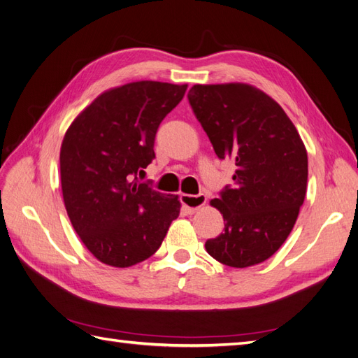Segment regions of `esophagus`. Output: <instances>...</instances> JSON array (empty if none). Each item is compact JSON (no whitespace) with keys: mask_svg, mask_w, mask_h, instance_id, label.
I'll return each instance as SVG.
<instances>
[{"mask_svg":"<svg viewBox=\"0 0 358 358\" xmlns=\"http://www.w3.org/2000/svg\"><path fill=\"white\" fill-rule=\"evenodd\" d=\"M208 201L204 194H199V196H191V194H183L182 196V204L185 206V209L188 210V213H196L200 208Z\"/></svg>","mask_w":358,"mask_h":358,"instance_id":"34e87169","label":"esophagus"}]
</instances>
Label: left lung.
<instances>
[{
    "label": "left lung",
    "mask_w": 358,
    "mask_h": 358,
    "mask_svg": "<svg viewBox=\"0 0 358 358\" xmlns=\"http://www.w3.org/2000/svg\"><path fill=\"white\" fill-rule=\"evenodd\" d=\"M188 100L215 154L237 167L233 187L210 200L224 233L206 251L230 267L263 263L287 241L305 201V143L282 107L252 85H194Z\"/></svg>",
    "instance_id": "1"
}]
</instances>
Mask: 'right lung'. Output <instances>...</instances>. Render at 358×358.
Here are the masks:
<instances>
[{"mask_svg":"<svg viewBox=\"0 0 358 358\" xmlns=\"http://www.w3.org/2000/svg\"><path fill=\"white\" fill-rule=\"evenodd\" d=\"M188 85L138 80L100 94L64 136L59 169L66 210L86 249L112 267L145 262L180 213L178 196L137 180L155 158L162 119Z\"/></svg>","mask_w":358,"mask_h":358,"instance_id":"1","label":"right lung"}]
</instances>
